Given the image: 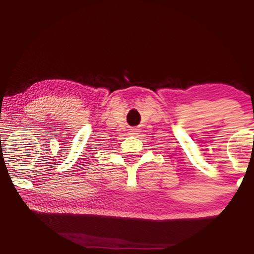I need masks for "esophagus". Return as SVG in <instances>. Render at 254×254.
I'll list each match as a JSON object with an SVG mask.
<instances>
[{
    "instance_id": "34e87169",
    "label": "esophagus",
    "mask_w": 254,
    "mask_h": 254,
    "mask_svg": "<svg viewBox=\"0 0 254 254\" xmlns=\"http://www.w3.org/2000/svg\"><path fill=\"white\" fill-rule=\"evenodd\" d=\"M131 134H137V129H135V128H133V129H130Z\"/></svg>"
}]
</instances>
